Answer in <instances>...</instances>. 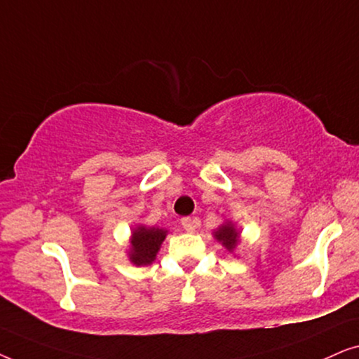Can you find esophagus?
<instances>
[{"instance_id": "esophagus-1", "label": "esophagus", "mask_w": 359, "mask_h": 359, "mask_svg": "<svg viewBox=\"0 0 359 359\" xmlns=\"http://www.w3.org/2000/svg\"><path fill=\"white\" fill-rule=\"evenodd\" d=\"M181 225H183V229L186 230V232H189V233L194 232V220L191 217L181 219Z\"/></svg>"}]
</instances>
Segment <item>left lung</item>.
<instances>
[{"mask_svg":"<svg viewBox=\"0 0 359 359\" xmlns=\"http://www.w3.org/2000/svg\"><path fill=\"white\" fill-rule=\"evenodd\" d=\"M212 237L217 240L219 243H222V247L227 250V252L233 253L238 247L240 240H242V230H240L232 220H225L222 225H219V229L214 230Z\"/></svg>","mask_w":359,"mask_h":359,"instance_id":"obj_1","label":"left lung"}]
</instances>
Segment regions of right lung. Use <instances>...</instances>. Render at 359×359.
I'll list each match as a JSON object with an SVG mask.
<instances>
[{"mask_svg":"<svg viewBox=\"0 0 359 359\" xmlns=\"http://www.w3.org/2000/svg\"><path fill=\"white\" fill-rule=\"evenodd\" d=\"M168 230L160 227H149V225H135L130 230L129 248H127V258L135 266L150 264L156 259L161 243L165 242Z\"/></svg>","mask_w":359,"mask_h":359,"instance_id":"add662e5","label":"right lung"}]
</instances>
